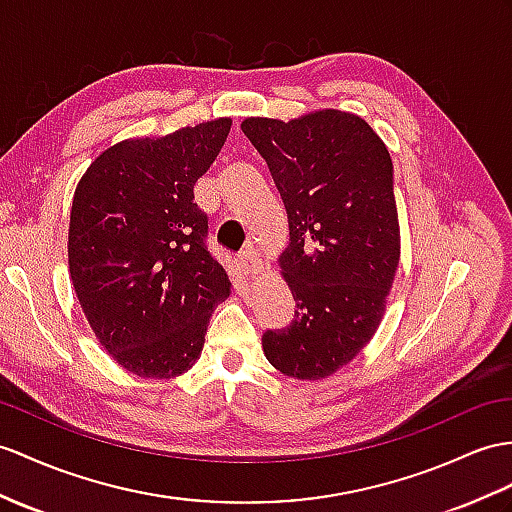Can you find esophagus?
<instances>
[{
	"label": "esophagus",
	"mask_w": 512,
	"mask_h": 512,
	"mask_svg": "<svg viewBox=\"0 0 512 512\" xmlns=\"http://www.w3.org/2000/svg\"><path fill=\"white\" fill-rule=\"evenodd\" d=\"M236 263H239V269L245 273V276H258L260 269H263V260L258 258V254L252 247L243 249L239 258H236Z\"/></svg>",
	"instance_id": "1"
}]
</instances>
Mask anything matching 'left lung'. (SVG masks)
I'll use <instances>...</instances> for the list:
<instances>
[{
    "label": "left lung",
    "instance_id": "obj_1",
    "mask_svg": "<svg viewBox=\"0 0 512 512\" xmlns=\"http://www.w3.org/2000/svg\"><path fill=\"white\" fill-rule=\"evenodd\" d=\"M241 130L265 158L289 215L278 258L295 319L263 334L284 376L321 380L378 330L400 263L389 149L365 119L317 110L291 121L249 117Z\"/></svg>",
    "mask_w": 512,
    "mask_h": 512
}]
</instances>
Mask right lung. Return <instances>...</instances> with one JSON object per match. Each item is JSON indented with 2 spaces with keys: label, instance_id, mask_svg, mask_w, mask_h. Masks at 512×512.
Here are the masks:
<instances>
[{
  "label": "right lung",
  "instance_id": "obj_1",
  "mask_svg": "<svg viewBox=\"0 0 512 512\" xmlns=\"http://www.w3.org/2000/svg\"><path fill=\"white\" fill-rule=\"evenodd\" d=\"M228 117L108 147L73 195L69 271L104 350L141 378H176L202 354L230 280L208 252L195 182L230 134Z\"/></svg>",
  "mask_w": 512,
  "mask_h": 512
}]
</instances>
